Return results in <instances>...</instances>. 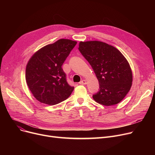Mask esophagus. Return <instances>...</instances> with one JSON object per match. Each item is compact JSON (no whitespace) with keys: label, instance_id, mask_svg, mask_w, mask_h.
<instances>
[{"label":"esophagus","instance_id":"1","mask_svg":"<svg viewBox=\"0 0 155 155\" xmlns=\"http://www.w3.org/2000/svg\"><path fill=\"white\" fill-rule=\"evenodd\" d=\"M79 84H81V85H86L87 84V81L85 80H82V81H80Z\"/></svg>","mask_w":155,"mask_h":155}]
</instances>
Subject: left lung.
<instances>
[{
    "label": "left lung",
    "mask_w": 155,
    "mask_h": 155,
    "mask_svg": "<svg viewBox=\"0 0 155 155\" xmlns=\"http://www.w3.org/2000/svg\"><path fill=\"white\" fill-rule=\"evenodd\" d=\"M78 50L99 80L100 89L93 95L94 101L105 106L119 103L133 82L132 70L124 55L115 47L99 41H80Z\"/></svg>",
    "instance_id": "obj_1"
}]
</instances>
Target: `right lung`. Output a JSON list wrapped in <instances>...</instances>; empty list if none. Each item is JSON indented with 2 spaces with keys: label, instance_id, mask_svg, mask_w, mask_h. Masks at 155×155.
<instances>
[{
  "label": "right lung",
  "instance_id": "obj_1",
  "mask_svg": "<svg viewBox=\"0 0 155 155\" xmlns=\"http://www.w3.org/2000/svg\"><path fill=\"white\" fill-rule=\"evenodd\" d=\"M77 43L60 39L39 49L28 61L26 81L39 102L53 105L66 100L71 95L74 87L67 82L61 66Z\"/></svg>",
  "mask_w": 155,
  "mask_h": 155
}]
</instances>
